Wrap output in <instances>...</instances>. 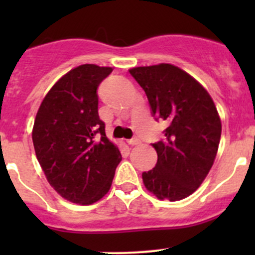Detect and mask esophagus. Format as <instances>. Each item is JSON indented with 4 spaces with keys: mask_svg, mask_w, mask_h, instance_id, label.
<instances>
[{
    "mask_svg": "<svg viewBox=\"0 0 255 255\" xmlns=\"http://www.w3.org/2000/svg\"><path fill=\"white\" fill-rule=\"evenodd\" d=\"M128 143H129L130 145H138V144L140 143V140H139V138L133 137V138H130L129 140H128Z\"/></svg>",
    "mask_w": 255,
    "mask_h": 255,
    "instance_id": "1",
    "label": "esophagus"
}]
</instances>
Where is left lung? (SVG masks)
<instances>
[{"label": "left lung", "instance_id": "1", "mask_svg": "<svg viewBox=\"0 0 255 255\" xmlns=\"http://www.w3.org/2000/svg\"><path fill=\"white\" fill-rule=\"evenodd\" d=\"M148 97L151 115L164 120V139L154 143L155 168L142 174L158 199L179 201L191 195L212 168L221 139L220 116L208 92L171 64L129 70Z\"/></svg>", "mask_w": 255, "mask_h": 255}]
</instances>
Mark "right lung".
Wrapping results in <instances>:
<instances>
[{"mask_svg": "<svg viewBox=\"0 0 255 255\" xmlns=\"http://www.w3.org/2000/svg\"><path fill=\"white\" fill-rule=\"evenodd\" d=\"M111 73L94 64L70 70L51 87L34 121L38 161L51 187L74 204L102 199L122 159L99 117L97 89Z\"/></svg>", "mask_w": 255, "mask_h": 255, "instance_id": "1", "label": "right lung"}]
</instances>
